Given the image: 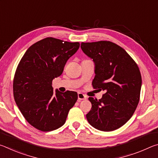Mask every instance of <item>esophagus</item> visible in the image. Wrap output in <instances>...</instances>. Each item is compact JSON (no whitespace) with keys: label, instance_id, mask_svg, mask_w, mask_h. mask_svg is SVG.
<instances>
[{"label":"esophagus","instance_id":"1","mask_svg":"<svg viewBox=\"0 0 158 158\" xmlns=\"http://www.w3.org/2000/svg\"><path fill=\"white\" fill-rule=\"evenodd\" d=\"M87 98V96L81 93H78V100H85Z\"/></svg>","mask_w":158,"mask_h":158}]
</instances>
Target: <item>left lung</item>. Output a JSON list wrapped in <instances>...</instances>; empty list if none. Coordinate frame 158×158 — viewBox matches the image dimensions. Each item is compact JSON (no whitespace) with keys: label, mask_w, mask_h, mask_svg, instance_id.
I'll use <instances>...</instances> for the list:
<instances>
[{"label":"left lung","mask_w":158,"mask_h":158,"mask_svg":"<svg viewBox=\"0 0 158 158\" xmlns=\"http://www.w3.org/2000/svg\"><path fill=\"white\" fill-rule=\"evenodd\" d=\"M81 47L95 64L93 89L106 92L100 100L89 98L92 107L86 118L99 130H116L129 121L139 102V68L122 47L110 41L81 42Z\"/></svg>","instance_id":"obj_1"}]
</instances>
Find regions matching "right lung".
Segmentation results:
<instances>
[{
    "label": "right lung",
    "mask_w": 158,
    "mask_h": 158,
    "mask_svg": "<svg viewBox=\"0 0 158 158\" xmlns=\"http://www.w3.org/2000/svg\"><path fill=\"white\" fill-rule=\"evenodd\" d=\"M79 42L46 37L28 48L13 80L15 100L25 119L42 132L65 124L78 99L77 92H53V79L61 75L65 63L79 48Z\"/></svg>",
    "instance_id": "obj_1"
}]
</instances>
